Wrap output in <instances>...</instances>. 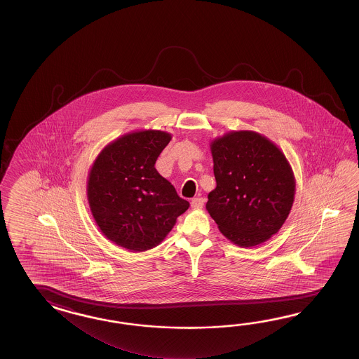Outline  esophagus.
Wrapping results in <instances>:
<instances>
[{
	"label": "esophagus",
	"instance_id": "esophagus-1",
	"mask_svg": "<svg viewBox=\"0 0 359 359\" xmlns=\"http://www.w3.org/2000/svg\"><path fill=\"white\" fill-rule=\"evenodd\" d=\"M191 206L194 209H201L204 206V198H194L191 200Z\"/></svg>",
	"mask_w": 359,
	"mask_h": 359
}]
</instances>
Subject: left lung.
<instances>
[{"instance_id":"8db88e82","label":"left lung","mask_w":359,"mask_h":359,"mask_svg":"<svg viewBox=\"0 0 359 359\" xmlns=\"http://www.w3.org/2000/svg\"><path fill=\"white\" fill-rule=\"evenodd\" d=\"M217 186L206 210L231 243L252 248L278 232L295 196V177L278 146L254 130L210 142Z\"/></svg>"}]
</instances>
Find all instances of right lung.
Listing matches in <instances>:
<instances>
[{"instance_id":"right-lung-1","label":"right lung","mask_w":359,"mask_h":359,"mask_svg":"<svg viewBox=\"0 0 359 359\" xmlns=\"http://www.w3.org/2000/svg\"><path fill=\"white\" fill-rule=\"evenodd\" d=\"M170 140L164 130L126 133L105 146L90 169L87 198L93 219L104 236L130 252L161 244L190 206L155 169Z\"/></svg>"}]
</instances>
